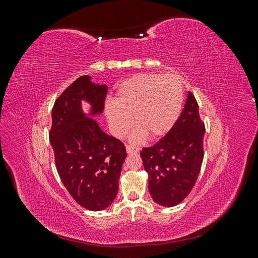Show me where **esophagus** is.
<instances>
[{"mask_svg": "<svg viewBox=\"0 0 258 258\" xmlns=\"http://www.w3.org/2000/svg\"><path fill=\"white\" fill-rule=\"evenodd\" d=\"M126 151H127L128 154H134V153H138L139 152V148L135 147V146H131V145H127Z\"/></svg>", "mask_w": 258, "mask_h": 258, "instance_id": "obj_1", "label": "esophagus"}]
</instances>
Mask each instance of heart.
<instances>
[{
    "label": "heart",
    "mask_w": 258,
    "mask_h": 258,
    "mask_svg": "<svg viewBox=\"0 0 258 258\" xmlns=\"http://www.w3.org/2000/svg\"><path fill=\"white\" fill-rule=\"evenodd\" d=\"M184 91L175 75L140 74L123 82L105 108V117L112 135L117 139L139 127L132 141L140 142L148 136L159 140L172 129L182 111Z\"/></svg>",
    "instance_id": "obj_1"
}]
</instances>
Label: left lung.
<instances>
[{"instance_id": "left-lung-1", "label": "left lung", "mask_w": 258, "mask_h": 258, "mask_svg": "<svg viewBox=\"0 0 258 258\" xmlns=\"http://www.w3.org/2000/svg\"><path fill=\"white\" fill-rule=\"evenodd\" d=\"M205 132L197 101L188 92L172 129L140 154L148 175V191L156 204L174 207L190 192L204 160Z\"/></svg>"}]
</instances>
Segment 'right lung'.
<instances>
[{"label": "right lung", "mask_w": 258, "mask_h": 258, "mask_svg": "<svg viewBox=\"0 0 258 258\" xmlns=\"http://www.w3.org/2000/svg\"><path fill=\"white\" fill-rule=\"evenodd\" d=\"M106 92V85L81 76L62 92L51 112L49 141L59 176L77 204L90 211L112 205L127 157L123 144L95 120L103 112ZM83 102L89 104L87 112Z\"/></svg>", "instance_id": "1"}]
</instances>
